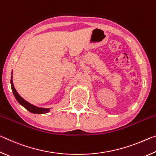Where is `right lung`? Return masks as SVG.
Segmentation results:
<instances>
[{
  "label": "right lung",
  "instance_id": "1",
  "mask_svg": "<svg viewBox=\"0 0 156 156\" xmlns=\"http://www.w3.org/2000/svg\"><path fill=\"white\" fill-rule=\"evenodd\" d=\"M12 73L13 72H12V76H11V87H12V90L13 91V94H14L15 98L16 99L18 103L22 105L23 107H24L26 109L28 110L29 112L31 113H36V114H42V113H48L50 111V109H49V108L48 109H45V108H41V107H38L34 106V105L30 104V102L26 101L25 100L23 99V98L18 94V92L14 88V84H13Z\"/></svg>",
  "mask_w": 156,
  "mask_h": 156
}]
</instances>
